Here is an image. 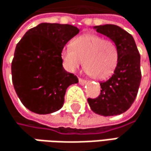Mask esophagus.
<instances>
[{
	"instance_id": "1",
	"label": "esophagus",
	"mask_w": 151,
	"mask_h": 151,
	"mask_svg": "<svg viewBox=\"0 0 151 151\" xmlns=\"http://www.w3.org/2000/svg\"><path fill=\"white\" fill-rule=\"evenodd\" d=\"M79 83L81 85H84L86 83H87V81L86 80H84V79H83V78H79Z\"/></svg>"
}]
</instances>
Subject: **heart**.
<instances>
[{
  "mask_svg": "<svg viewBox=\"0 0 151 151\" xmlns=\"http://www.w3.org/2000/svg\"><path fill=\"white\" fill-rule=\"evenodd\" d=\"M61 58L70 72H75L83 61L86 73L103 80L111 76L117 66L118 50L112 41L97 35L85 34L75 38L71 47L62 50Z\"/></svg>",
  "mask_w": 151,
  "mask_h": 151,
  "instance_id": "b5f03b06",
  "label": "heart"
}]
</instances>
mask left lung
I'll return each mask as SVG.
<instances>
[{"mask_svg":"<svg viewBox=\"0 0 151 151\" xmlns=\"http://www.w3.org/2000/svg\"><path fill=\"white\" fill-rule=\"evenodd\" d=\"M117 47L118 63L112 76L101 85L96 98H88L90 109L96 114L110 116L128 110L134 103L141 83L140 55L130 34L116 25L95 27Z\"/></svg>","mask_w":151,"mask_h":151,"instance_id":"obj_1","label":"left lung"}]
</instances>
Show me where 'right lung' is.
<instances>
[{
  "label": "right lung",
  "instance_id": "add662e5",
  "mask_svg": "<svg viewBox=\"0 0 151 151\" xmlns=\"http://www.w3.org/2000/svg\"><path fill=\"white\" fill-rule=\"evenodd\" d=\"M79 33L68 24L41 23L17 43L11 64L14 90L30 111L45 115L59 110L67 88L78 78L63 67L61 52Z\"/></svg>",
  "mask_w": 151,
  "mask_h": 151
}]
</instances>
